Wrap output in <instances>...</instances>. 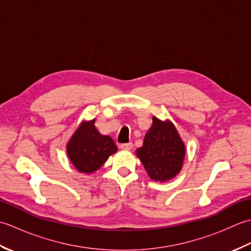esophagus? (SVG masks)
Wrapping results in <instances>:
<instances>
[{"label": "esophagus", "mask_w": 251, "mask_h": 251, "mask_svg": "<svg viewBox=\"0 0 251 251\" xmlns=\"http://www.w3.org/2000/svg\"><path fill=\"white\" fill-rule=\"evenodd\" d=\"M121 150H125V151H131L133 148V144L132 143H125V144H121L120 145Z\"/></svg>", "instance_id": "34e87169"}]
</instances>
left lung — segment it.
<instances>
[{"label": "left lung", "mask_w": 251, "mask_h": 251, "mask_svg": "<svg viewBox=\"0 0 251 251\" xmlns=\"http://www.w3.org/2000/svg\"><path fill=\"white\" fill-rule=\"evenodd\" d=\"M185 152V145L175 125L156 117H152V125L146 133L143 146L136 150L147 175L155 182H166L177 176Z\"/></svg>", "instance_id": "8db88e82"}]
</instances>
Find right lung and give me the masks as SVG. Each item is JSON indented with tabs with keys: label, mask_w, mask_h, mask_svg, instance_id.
<instances>
[{
	"label": "right lung",
	"mask_w": 251,
	"mask_h": 251,
	"mask_svg": "<svg viewBox=\"0 0 251 251\" xmlns=\"http://www.w3.org/2000/svg\"><path fill=\"white\" fill-rule=\"evenodd\" d=\"M94 122L95 119L83 121L66 146L71 163L79 172L88 175L99 170L118 151L114 140L100 134Z\"/></svg>",
	"instance_id": "add662e5"
}]
</instances>
